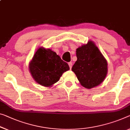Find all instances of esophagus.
Segmentation results:
<instances>
[{
    "label": "esophagus",
    "mask_w": 130,
    "mask_h": 130,
    "mask_svg": "<svg viewBox=\"0 0 130 130\" xmlns=\"http://www.w3.org/2000/svg\"><path fill=\"white\" fill-rule=\"evenodd\" d=\"M68 64H69V66L70 69H71V68H72V62H69V63H68Z\"/></svg>",
    "instance_id": "1"
}]
</instances>
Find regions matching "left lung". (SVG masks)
Instances as JSON below:
<instances>
[{"instance_id": "obj_1", "label": "left lung", "mask_w": 130, "mask_h": 130, "mask_svg": "<svg viewBox=\"0 0 130 130\" xmlns=\"http://www.w3.org/2000/svg\"><path fill=\"white\" fill-rule=\"evenodd\" d=\"M77 60L72 67L82 86L91 89L104 80L107 73V61L93 42L77 49Z\"/></svg>"}]
</instances>
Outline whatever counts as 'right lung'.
I'll list each match as a JSON object with an SVG mask.
<instances>
[{
  "label": "right lung",
  "instance_id": "1",
  "mask_svg": "<svg viewBox=\"0 0 130 130\" xmlns=\"http://www.w3.org/2000/svg\"><path fill=\"white\" fill-rule=\"evenodd\" d=\"M29 71L37 83L50 87L59 80L64 72L70 69L68 64L51 49L40 47L29 63Z\"/></svg>",
  "mask_w": 130,
  "mask_h": 130
}]
</instances>
